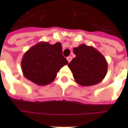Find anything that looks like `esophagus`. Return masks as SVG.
I'll list each match as a JSON object with an SVG mask.
<instances>
[{"label":"esophagus","instance_id":"esophagus-1","mask_svg":"<svg viewBox=\"0 0 128 128\" xmlns=\"http://www.w3.org/2000/svg\"><path fill=\"white\" fill-rule=\"evenodd\" d=\"M71 60H72V57H71V56H68V57L67 58V60H68V62H70L71 61Z\"/></svg>","mask_w":128,"mask_h":128}]
</instances>
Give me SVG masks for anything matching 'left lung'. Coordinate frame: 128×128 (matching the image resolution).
<instances>
[{
	"label": "left lung",
	"mask_w": 128,
	"mask_h": 128,
	"mask_svg": "<svg viewBox=\"0 0 128 128\" xmlns=\"http://www.w3.org/2000/svg\"><path fill=\"white\" fill-rule=\"evenodd\" d=\"M76 57L68 64L75 82L83 86H93L101 82L108 70L104 56L90 46L80 44L73 48Z\"/></svg>",
	"instance_id": "1"
}]
</instances>
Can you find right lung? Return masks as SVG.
<instances>
[{"mask_svg":"<svg viewBox=\"0 0 128 128\" xmlns=\"http://www.w3.org/2000/svg\"><path fill=\"white\" fill-rule=\"evenodd\" d=\"M68 64L62 55L61 43L40 42L24 54L21 67L24 76L39 86H46L56 79L62 67Z\"/></svg>","mask_w":128,"mask_h":128,"instance_id":"obj_1","label":"right lung"}]
</instances>
